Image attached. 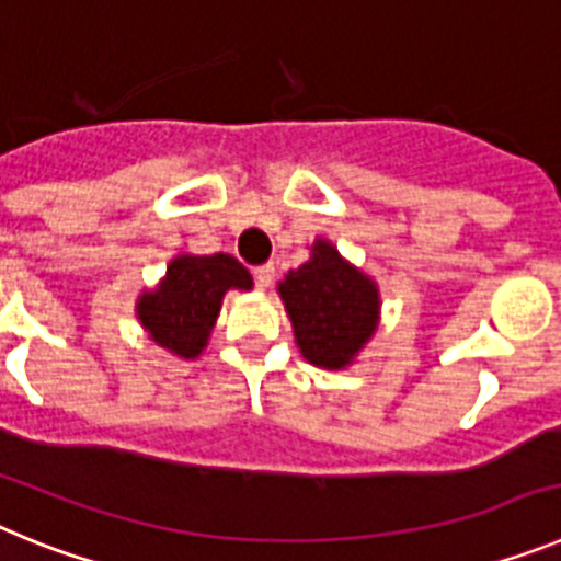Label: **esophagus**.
I'll list each match as a JSON object with an SVG mask.
<instances>
[{"instance_id":"1","label":"esophagus","mask_w":561,"mask_h":561,"mask_svg":"<svg viewBox=\"0 0 561 561\" xmlns=\"http://www.w3.org/2000/svg\"><path fill=\"white\" fill-rule=\"evenodd\" d=\"M252 277H255V284L261 286V289H270L272 280H275V266L272 264H261L252 270Z\"/></svg>"}]
</instances>
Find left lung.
Listing matches in <instances>:
<instances>
[{
  "label": "left lung",
  "mask_w": 561,
  "mask_h": 561,
  "mask_svg": "<svg viewBox=\"0 0 561 561\" xmlns=\"http://www.w3.org/2000/svg\"><path fill=\"white\" fill-rule=\"evenodd\" d=\"M300 354L320 368H345L370 340L379 314V291L370 277L345 264L325 241L311 247V261L280 286Z\"/></svg>",
  "instance_id": "left-lung-1"
}]
</instances>
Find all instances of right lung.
Instances as JSON below:
<instances>
[{"label": "right lung", "mask_w": 561, "mask_h": 561, "mask_svg": "<svg viewBox=\"0 0 561 561\" xmlns=\"http://www.w3.org/2000/svg\"><path fill=\"white\" fill-rule=\"evenodd\" d=\"M227 289H252V277L232 255L173 257L165 280L137 304V314L153 342L171 354L196 359L207 345Z\"/></svg>", "instance_id": "obj_1"}]
</instances>
